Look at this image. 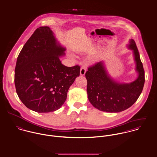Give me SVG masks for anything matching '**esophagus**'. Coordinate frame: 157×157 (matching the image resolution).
<instances>
[{
	"instance_id": "1",
	"label": "esophagus",
	"mask_w": 157,
	"mask_h": 157,
	"mask_svg": "<svg viewBox=\"0 0 157 157\" xmlns=\"http://www.w3.org/2000/svg\"><path fill=\"white\" fill-rule=\"evenodd\" d=\"M80 75H84L86 73V67H82L80 68Z\"/></svg>"
}]
</instances>
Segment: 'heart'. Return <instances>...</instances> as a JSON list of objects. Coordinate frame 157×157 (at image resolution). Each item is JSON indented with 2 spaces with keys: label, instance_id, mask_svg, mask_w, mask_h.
I'll return each instance as SVG.
<instances>
[{
  "label": "heart",
  "instance_id": "obj_1",
  "mask_svg": "<svg viewBox=\"0 0 157 157\" xmlns=\"http://www.w3.org/2000/svg\"><path fill=\"white\" fill-rule=\"evenodd\" d=\"M69 56H70V57H73V56H72V54H70V55H69Z\"/></svg>",
  "mask_w": 157,
  "mask_h": 157
}]
</instances>
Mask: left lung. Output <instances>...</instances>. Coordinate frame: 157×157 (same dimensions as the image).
Returning a JSON list of instances; mask_svg holds the SVG:
<instances>
[{
  "mask_svg": "<svg viewBox=\"0 0 157 157\" xmlns=\"http://www.w3.org/2000/svg\"><path fill=\"white\" fill-rule=\"evenodd\" d=\"M127 47L132 51L137 78L130 83H120L108 73L103 61L88 67L85 74L90 103L103 112L123 111L130 108L140 95L144 84V71L134 40L130 39Z\"/></svg>",
  "mask_w": 157,
  "mask_h": 157,
  "instance_id": "left-lung-1",
  "label": "left lung"
}]
</instances>
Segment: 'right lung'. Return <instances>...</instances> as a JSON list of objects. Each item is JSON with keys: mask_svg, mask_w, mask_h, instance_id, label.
<instances>
[{"mask_svg": "<svg viewBox=\"0 0 157 157\" xmlns=\"http://www.w3.org/2000/svg\"><path fill=\"white\" fill-rule=\"evenodd\" d=\"M65 51L48 26L36 29L24 45L17 59L14 83L19 98L26 108L47 113L64 104L80 69L61 63L60 57L65 55Z\"/></svg>", "mask_w": 157, "mask_h": 157, "instance_id": "add662e5", "label": "right lung"}]
</instances>
